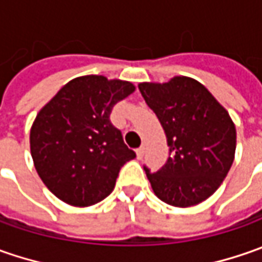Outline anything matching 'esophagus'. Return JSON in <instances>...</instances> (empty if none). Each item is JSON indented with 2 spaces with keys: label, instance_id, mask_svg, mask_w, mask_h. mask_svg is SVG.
Segmentation results:
<instances>
[{
  "label": "esophagus",
  "instance_id": "1",
  "mask_svg": "<svg viewBox=\"0 0 262 262\" xmlns=\"http://www.w3.org/2000/svg\"><path fill=\"white\" fill-rule=\"evenodd\" d=\"M137 153V159H141L143 157V155H144V147H138L136 150Z\"/></svg>",
  "mask_w": 262,
  "mask_h": 262
}]
</instances>
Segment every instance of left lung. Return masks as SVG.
I'll return each instance as SVG.
<instances>
[{
    "instance_id": "8db88e82",
    "label": "left lung",
    "mask_w": 262,
    "mask_h": 262,
    "mask_svg": "<svg viewBox=\"0 0 262 262\" xmlns=\"http://www.w3.org/2000/svg\"><path fill=\"white\" fill-rule=\"evenodd\" d=\"M138 89L165 129L169 159L151 173L162 201L191 207L216 192L235 159L236 129L227 111L201 83L173 77L167 83H140Z\"/></svg>"
}]
</instances>
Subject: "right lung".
<instances>
[{
	"label": "right lung",
	"mask_w": 262,
	"mask_h": 262,
	"mask_svg": "<svg viewBox=\"0 0 262 262\" xmlns=\"http://www.w3.org/2000/svg\"><path fill=\"white\" fill-rule=\"evenodd\" d=\"M136 90L129 81L83 76L68 81L36 116L30 151L48 189L70 206H93L109 195L136 153L112 125L114 106Z\"/></svg>",
	"instance_id": "obj_1"
}]
</instances>
